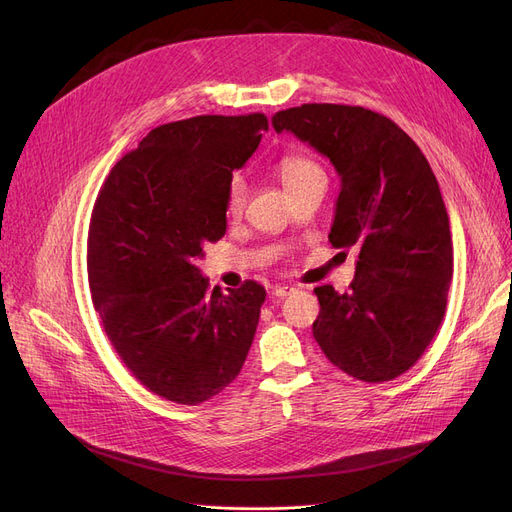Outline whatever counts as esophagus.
<instances>
[{
	"mask_svg": "<svg viewBox=\"0 0 512 512\" xmlns=\"http://www.w3.org/2000/svg\"><path fill=\"white\" fill-rule=\"evenodd\" d=\"M294 290H297V288H292V286H276L272 290V297H274V301H282V299L288 297V294H292Z\"/></svg>",
	"mask_w": 512,
	"mask_h": 512,
	"instance_id": "1",
	"label": "esophagus"
}]
</instances>
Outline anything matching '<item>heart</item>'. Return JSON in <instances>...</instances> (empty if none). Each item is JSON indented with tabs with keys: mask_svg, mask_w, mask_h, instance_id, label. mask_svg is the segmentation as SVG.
<instances>
[{
	"mask_svg": "<svg viewBox=\"0 0 512 512\" xmlns=\"http://www.w3.org/2000/svg\"><path fill=\"white\" fill-rule=\"evenodd\" d=\"M278 172H280V178L288 191L313 176H324V170H321L317 161L307 155L282 157L278 164ZM245 201H247V182L240 174H234L228 182V191H226V211L238 213L242 209V205H245Z\"/></svg>",
	"mask_w": 512,
	"mask_h": 512,
	"instance_id": "obj_1",
	"label": "heart"
}]
</instances>
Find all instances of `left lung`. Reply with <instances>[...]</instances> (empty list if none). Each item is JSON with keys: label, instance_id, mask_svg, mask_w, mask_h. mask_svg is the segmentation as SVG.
<instances>
[{"label": "left lung", "instance_id": "8db88e82", "mask_svg": "<svg viewBox=\"0 0 512 512\" xmlns=\"http://www.w3.org/2000/svg\"><path fill=\"white\" fill-rule=\"evenodd\" d=\"M272 124L330 157L342 186L330 242L359 251L351 292L315 288L313 336L344 373L390 382L421 359L446 311L452 238L438 180L405 130L361 105L303 103Z\"/></svg>", "mask_w": 512, "mask_h": 512}]
</instances>
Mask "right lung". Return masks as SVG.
<instances>
[{"mask_svg":"<svg viewBox=\"0 0 512 512\" xmlns=\"http://www.w3.org/2000/svg\"><path fill=\"white\" fill-rule=\"evenodd\" d=\"M263 114L195 116L153 128L95 199L87 272L116 353L147 390L199 405L240 373L265 288H209L197 259L226 234V191L263 132Z\"/></svg>","mask_w":512,"mask_h":512,"instance_id":"add662e5","label":"right lung"}]
</instances>
